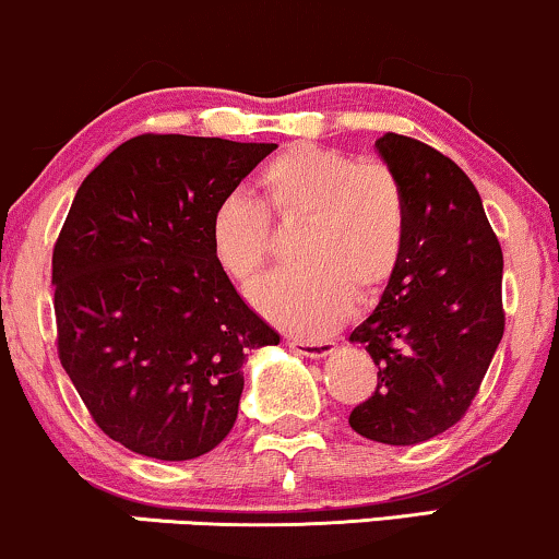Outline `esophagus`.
<instances>
[{
	"label": "esophagus",
	"mask_w": 559,
	"mask_h": 559,
	"mask_svg": "<svg viewBox=\"0 0 559 559\" xmlns=\"http://www.w3.org/2000/svg\"><path fill=\"white\" fill-rule=\"evenodd\" d=\"M290 347L302 357H311V360H321V357H329L336 353V342H308V340H290Z\"/></svg>",
	"instance_id": "1"
}]
</instances>
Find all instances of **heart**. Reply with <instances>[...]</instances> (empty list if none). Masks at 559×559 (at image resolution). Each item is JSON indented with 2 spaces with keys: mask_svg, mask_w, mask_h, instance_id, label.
<instances>
[{
  "mask_svg": "<svg viewBox=\"0 0 559 559\" xmlns=\"http://www.w3.org/2000/svg\"><path fill=\"white\" fill-rule=\"evenodd\" d=\"M259 181L274 215L306 217L293 243L300 264L264 280L259 308L295 334H329L347 316L349 298H373L402 259V186L383 165H362L313 144L285 150L264 165ZM210 248L227 277L251 287L269 257L259 199L246 191L219 199L210 217Z\"/></svg>",
  "mask_w": 559,
  "mask_h": 559,
  "instance_id": "b5f03b06",
  "label": "heart"
}]
</instances>
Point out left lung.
Returning <instances> with one entry per match:
<instances>
[{"label": "left lung", "instance_id": "left-lung-1", "mask_svg": "<svg viewBox=\"0 0 559 559\" xmlns=\"http://www.w3.org/2000/svg\"><path fill=\"white\" fill-rule=\"evenodd\" d=\"M376 153L402 186V259L376 311L349 334L378 365L376 394L349 427L417 445L453 427L477 396L502 340V251L479 191L451 157L402 134Z\"/></svg>", "mask_w": 559, "mask_h": 559}]
</instances>
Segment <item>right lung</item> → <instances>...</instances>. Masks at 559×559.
<instances>
[{
  "instance_id": "1",
  "label": "right lung",
  "mask_w": 559,
  "mask_h": 559,
  "mask_svg": "<svg viewBox=\"0 0 559 559\" xmlns=\"http://www.w3.org/2000/svg\"><path fill=\"white\" fill-rule=\"evenodd\" d=\"M277 144L142 134L74 194L53 246L59 360L129 451L189 461L238 417L248 353L280 344L210 248L215 204Z\"/></svg>"
}]
</instances>
